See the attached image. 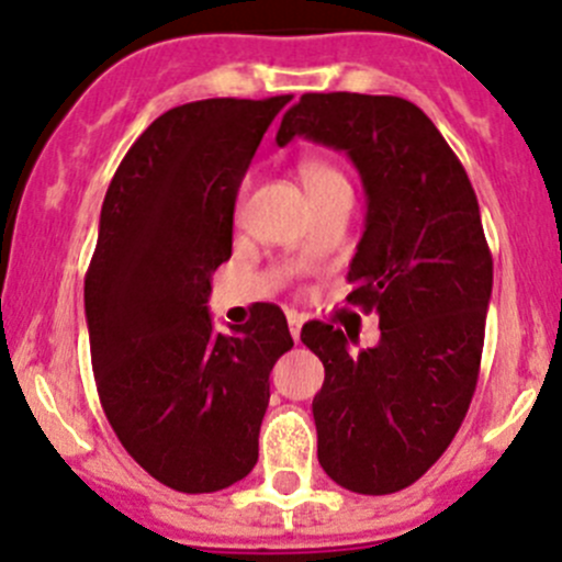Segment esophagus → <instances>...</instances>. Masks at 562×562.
Listing matches in <instances>:
<instances>
[{
  "label": "esophagus",
  "instance_id": "1",
  "mask_svg": "<svg viewBox=\"0 0 562 562\" xmlns=\"http://www.w3.org/2000/svg\"><path fill=\"white\" fill-rule=\"evenodd\" d=\"M302 324H305V318L299 316V313H288V329H291L296 344H299V335H302Z\"/></svg>",
  "mask_w": 562,
  "mask_h": 562
}]
</instances>
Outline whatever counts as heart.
Here are the masks:
<instances>
[{
	"label": "heart",
	"instance_id": "1",
	"mask_svg": "<svg viewBox=\"0 0 562 562\" xmlns=\"http://www.w3.org/2000/svg\"><path fill=\"white\" fill-rule=\"evenodd\" d=\"M299 177H302V186H305L307 196H313L322 188L335 186V182H346L344 175L335 169L333 162L318 160V157H305V160L299 162Z\"/></svg>",
	"mask_w": 562,
	"mask_h": 562
}]
</instances>
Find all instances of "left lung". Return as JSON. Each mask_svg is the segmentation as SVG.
Listing matches in <instances>:
<instances>
[{"label": "left lung", "instance_id": "obj_1", "mask_svg": "<svg viewBox=\"0 0 562 562\" xmlns=\"http://www.w3.org/2000/svg\"><path fill=\"white\" fill-rule=\"evenodd\" d=\"M296 135L346 151L360 171L369 210L346 302L380 316V344L360 352L349 329L302 327L324 363L318 463L346 491L396 494L447 452L474 396L494 288L480 204L463 162L407 99L305 93L277 144Z\"/></svg>", "mask_w": 562, "mask_h": 562}]
</instances>
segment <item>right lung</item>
Instances as JSON below:
<instances>
[{
  "mask_svg": "<svg viewBox=\"0 0 562 562\" xmlns=\"http://www.w3.org/2000/svg\"><path fill=\"white\" fill-rule=\"evenodd\" d=\"M291 97L171 108L130 146L104 193L86 274L99 402L130 458L182 494H213L257 463L269 374L293 346L277 305L233 333L207 313L233 255L251 155Z\"/></svg>",
  "mask_w": 562,
  "mask_h": 562,
  "instance_id": "obj_1",
  "label": "right lung"
}]
</instances>
